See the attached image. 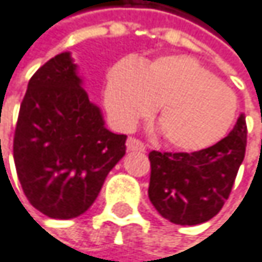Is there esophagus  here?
<instances>
[{
  "label": "esophagus",
  "instance_id": "34e87169",
  "mask_svg": "<svg viewBox=\"0 0 262 262\" xmlns=\"http://www.w3.org/2000/svg\"><path fill=\"white\" fill-rule=\"evenodd\" d=\"M127 150H130V152H146V146L137 138H128L127 140Z\"/></svg>",
  "mask_w": 262,
  "mask_h": 262
}]
</instances>
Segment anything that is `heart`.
I'll return each instance as SVG.
<instances>
[{"label":"heart","mask_w":262,"mask_h":262,"mask_svg":"<svg viewBox=\"0 0 262 262\" xmlns=\"http://www.w3.org/2000/svg\"><path fill=\"white\" fill-rule=\"evenodd\" d=\"M104 104L121 130L132 128L160 104L164 141L181 150L220 141L238 112L236 95L187 55L161 56L141 66L132 59L116 62L105 76Z\"/></svg>","instance_id":"heart-1"}]
</instances>
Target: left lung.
Instances as JSON below:
<instances>
[{
    "label": "left lung",
    "instance_id": "8db88e82",
    "mask_svg": "<svg viewBox=\"0 0 262 262\" xmlns=\"http://www.w3.org/2000/svg\"><path fill=\"white\" fill-rule=\"evenodd\" d=\"M247 125L241 113L232 132L198 152L149 154V198L173 224L196 226L212 220L229 198L246 155Z\"/></svg>",
    "mask_w": 262,
    "mask_h": 262
}]
</instances>
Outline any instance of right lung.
<instances>
[{"label": "right lung", "instance_id": "right-lung-1", "mask_svg": "<svg viewBox=\"0 0 262 262\" xmlns=\"http://www.w3.org/2000/svg\"><path fill=\"white\" fill-rule=\"evenodd\" d=\"M69 52L41 66L19 107L13 160L29 203L49 218L82 215L125 155V135L104 125Z\"/></svg>", "mask_w": 262, "mask_h": 262}]
</instances>
